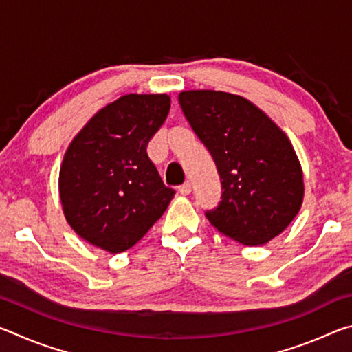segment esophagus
<instances>
[{
    "instance_id": "esophagus-1",
    "label": "esophagus",
    "mask_w": 352,
    "mask_h": 352,
    "mask_svg": "<svg viewBox=\"0 0 352 352\" xmlns=\"http://www.w3.org/2000/svg\"><path fill=\"white\" fill-rule=\"evenodd\" d=\"M178 190H180L182 194L188 195V194H190V190H192V186H190L189 182H186V183H183V184H180V186H178Z\"/></svg>"
}]
</instances>
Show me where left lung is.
Here are the masks:
<instances>
[{
  "mask_svg": "<svg viewBox=\"0 0 352 352\" xmlns=\"http://www.w3.org/2000/svg\"><path fill=\"white\" fill-rule=\"evenodd\" d=\"M178 102L210 151L222 183V200L205 212L211 225L250 247L281 234L305 195L301 164L285 133L236 94L182 91Z\"/></svg>",
  "mask_w": 352,
  "mask_h": 352,
  "instance_id": "1",
  "label": "left lung"
}]
</instances>
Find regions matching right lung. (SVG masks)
Listing matches in <instances>:
<instances>
[{
  "mask_svg": "<svg viewBox=\"0 0 352 352\" xmlns=\"http://www.w3.org/2000/svg\"><path fill=\"white\" fill-rule=\"evenodd\" d=\"M169 109L168 94H126L71 141L58 178L60 200L71 228L91 245L110 253L132 248L174 197L146 151Z\"/></svg>",
  "mask_w": 352,
  "mask_h": 352,
  "instance_id": "1",
  "label": "right lung"
}]
</instances>
